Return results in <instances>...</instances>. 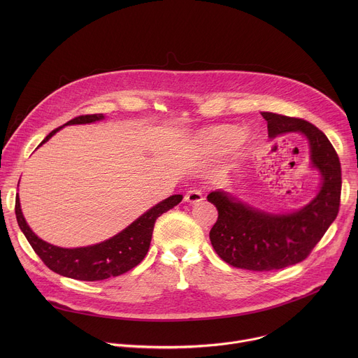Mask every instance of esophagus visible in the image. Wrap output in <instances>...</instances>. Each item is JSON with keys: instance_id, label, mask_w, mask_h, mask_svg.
I'll use <instances>...</instances> for the list:
<instances>
[{"instance_id": "obj_1", "label": "esophagus", "mask_w": 358, "mask_h": 358, "mask_svg": "<svg viewBox=\"0 0 358 358\" xmlns=\"http://www.w3.org/2000/svg\"><path fill=\"white\" fill-rule=\"evenodd\" d=\"M202 198H203L202 196V191L201 189H195V188L187 191V194L184 195V201L189 202V203H196V202L202 201Z\"/></svg>"}]
</instances>
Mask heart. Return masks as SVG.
Segmentation results:
<instances>
[{"label": "heart", "mask_w": 358, "mask_h": 358, "mask_svg": "<svg viewBox=\"0 0 358 358\" xmlns=\"http://www.w3.org/2000/svg\"><path fill=\"white\" fill-rule=\"evenodd\" d=\"M252 141L249 131H236L229 126H218L203 131L199 136V144L211 155H224L232 147L236 150L245 148Z\"/></svg>", "instance_id": "heart-1"}]
</instances>
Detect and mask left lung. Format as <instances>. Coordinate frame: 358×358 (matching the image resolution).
Instances as JSON below:
<instances>
[{"instance_id":"8db88e82","label":"left lung","mask_w":358,"mask_h":358,"mask_svg":"<svg viewBox=\"0 0 358 358\" xmlns=\"http://www.w3.org/2000/svg\"><path fill=\"white\" fill-rule=\"evenodd\" d=\"M268 134L275 138L300 133L309 143L310 167L320 174L316 196L297 211L275 214L255 208L228 191L208 194L218 220L210 231L211 243L227 264L248 271L282 269L308 258L338 214L341 167L338 156L326 137L312 123L264 112Z\"/></svg>"}]
</instances>
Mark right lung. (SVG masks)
Wrapping results in <instances>:
<instances>
[{"label": "right lung", "instance_id": "1", "mask_svg": "<svg viewBox=\"0 0 358 358\" xmlns=\"http://www.w3.org/2000/svg\"><path fill=\"white\" fill-rule=\"evenodd\" d=\"M103 119L105 116L101 113L75 117L66 124L50 131L39 145L46 143L65 126L87 124L100 122ZM181 194L171 195L156 203L155 207L147 210L127 228H124L122 232L116 234L110 239L82 248H61L42 241L27 224L21 211L18 195L15 199V215L22 234L31 243L35 253L50 271L66 278L94 282L123 275L137 266L148 252L156 220L169 210L174 208L177 203L181 202Z\"/></svg>", "mask_w": 358, "mask_h": 358}]
</instances>
